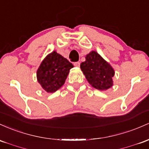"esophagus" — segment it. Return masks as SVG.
Returning <instances> with one entry per match:
<instances>
[{
  "mask_svg": "<svg viewBox=\"0 0 149 149\" xmlns=\"http://www.w3.org/2000/svg\"><path fill=\"white\" fill-rule=\"evenodd\" d=\"M74 65L75 67H79L80 66V63H79V62H75V63H74Z\"/></svg>",
  "mask_w": 149,
  "mask_h": 149,
  "instance_id": "34e87169",
  "label": "esophagus"
}]
</instances>
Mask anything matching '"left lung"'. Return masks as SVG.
Returning <instances> with one entry per match:
<instances>
[{"label":"left lung","mask_w":149,"mask_h":149,"mask_svg":"<svg viewBox=\"0 0 149 149\" xmlns=\"http://www.w3.org/2000/svg\"><path fill=\"white\" fill-rule=\"evenodd\" d=\"M80 68L93 88L103 91L113 85L114 70L96 51H91L86 55V61L81 63Z\"/></svg>","instance_id":"8db88e82"}]
</instances>
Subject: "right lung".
I'll return each mask as SVG.
<instances>
[{
    "mask_svg": "<svg viewBox=\"0 0 149 149\" xmlns=\"http://www.w3.org/2000/svg\"><path fill=\"white\" fill-rule=\"evenodd\" d=\"M73 65L61 55L53 51L43 59L38 68L36 76L44 91L53 93L64 84Z\"/></svg>",
    "mask_w": 149,
    "mask_h": 149,
    "instance_id": "add662e5",
    "label": "right lung"
}]
</instances>
